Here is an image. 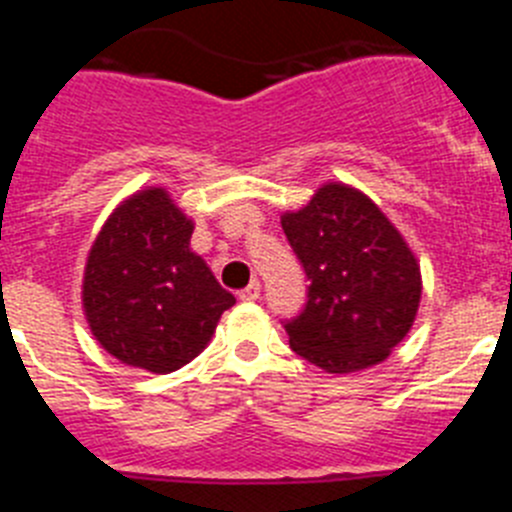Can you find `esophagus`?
<instances>
[{
    "mask_svg": "<svg viewBox=\"0 0 512 512\" xmlns=\"http://www.w3.org/2000/svg\"><path fill=\"white\" fill-rule=\"evenodd\" d=\"M259 295H261V284L256 282V279H253V282L248 284L246 289H241V292H238V297H241L243 302H253V300H259Z\"/></svg>",
    "mask_w": 512,
    "mask_h": 512,
    "instance_id": "esophagus-1",
    "label": "esophagus"
}]
</instances>
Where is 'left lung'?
<instances>
[{"instance_id": "left-lung-1", "label": "left lung", "mask_w": 512, "mask_h": 512, "mask_svg": "<svg viewBox=\"0 0 512 512\" xmlns=\"http://www.w3.org/2000/svg\"><path fill=\"white\" fill-rule=\"evenodd\" d=\"M282 230L310 279L307 305L287 323L295 354L328 374L390 359L423 295L420 264L390 217L361 189L325 182Z\"/></svg>"}]
</instances>
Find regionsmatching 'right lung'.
<instances>
[{
	"instance_id": "1",
	"label": "right lung",
	"mask_w": 512,
	"mask_h": 512,
	"mask_svg": "<svg viewBox=\"0 0 512 512\" xmlns=\"http://www.w3.org/2000/svg\"><path fill=\"white\" fill-rule=\"evenodd\" d=\"M194 220L166 187L120 202L89 248L81 307L94 341L122 364L171 374L200 356L235 297L189 248Z\"/></svg>"
}]
</instances>
